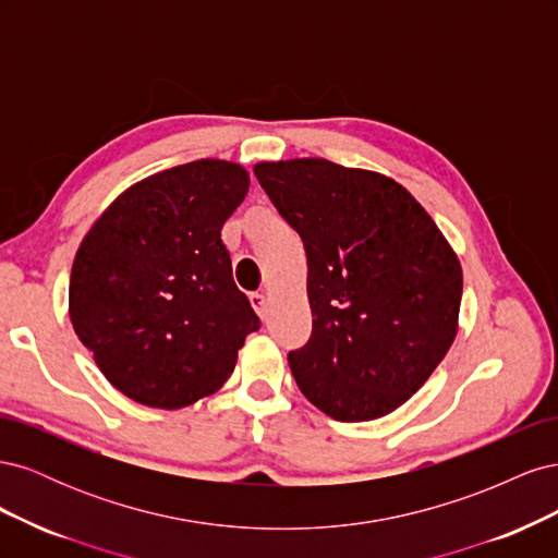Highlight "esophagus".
Wrapping results in <instances>:
<instances>
[{
	"instance_id": "1",
	"label": "esophagus",
	"mask_w": 558,
	"mask_h": 558,
	"mask_svg": "<svg viewBox=\"0 0 558 558\" xmlns=\"http://www.w3.org/2000/svg\"><path fill=\"white\" fill-rule=\"evenodd\" d=\"M251 305H253V310H256V314L260 316V318H265V314H267V305H269V298L265 295V293H251Z\"/></svg>"
}]
</instances>
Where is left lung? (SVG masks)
Listing matches in <instances>:
<instances>
[{"label": "left lung", "instance_id": "1", "mask_svg": "<svg viewBox=\"0 0 558 558\" xmlns=\"http://www.w3.org/2000/svg\"><path fill=\"white\" fill-rule=\"evenodd\" d=\"M253 172L307 253L312 337L289 353L300 391L347 424L391 414L459 332V256L391 177L324 158Z\"/></svg>", "mask_w": 558, "mask_h": 558}]
</instances>
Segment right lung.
Returning <instances> with one entry per match:
<instances>
[{"instance_id": "add662e5", "label": "right lung", "mask_w": 558, "mask_h": 558, "mask_svg": "<svg viewBox=\"0 0 558 558\" xmlns=\"http://www.w3.org/2000/svg\"><path fill=\"white\" fill-rule=\"evenodd\" d=\"M246 193L242 165L185 162L132 183L83 238L70 277L72 326L134 402L179 410L211 396L258 330L221 242Z\"/></svg>"}]
</instances>
